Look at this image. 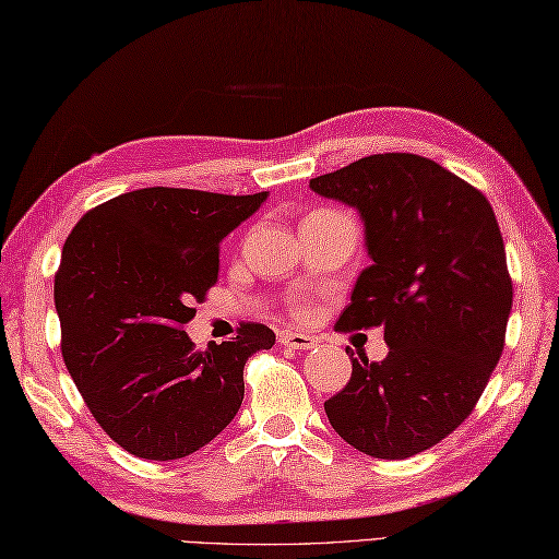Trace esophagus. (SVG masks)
I'll return each instance as SVG.
<instances>
[{"label": "esophagus", "instance_id": "1", "mask_svg": "<svg viewBox=\"0 0 559 559\" xmlns=\"http://www.w3.org/2000/svg\"><path fill=\"white\" fill-rule=\"evenodd\" d=\"M281 343L283 346H288L293 350H310L317 346L314 336L310 334H295V331H286V334H281Z\"/></svg>", "mask_w": 559, "mask_h": 559}]
</instances>
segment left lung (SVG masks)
<instances>
[{
    "label": "left lung",
    "mask_w": 559,
    "mask_h": 559,
    "mask_svg": "<svg viewBox=\"0 0 559 559\" xmlns=\"http://www.w3.org/2000/svg\"><path fill=\"white\" fill-rule=\"evenodd\" d=\"M360 213L372 264L338 329L382 326L389 353L353 358L324 403L331 427L374 459H408L468 418L504 348L512 278L490 201L430 158L377 153L310 180Z\"/></svg>",
    "instance_id": "left-lung-1"
}]
</instances>
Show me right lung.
I'll return each mask as SVG.
<instances>
[{
	"mask_svg": "<svg viewBox=\"0 0 559 559\" xmlns=\"http://www.w3.org/2000/svg\"><path fill=\"white\" fill-rule=\"evenodd\" d=\"M269 192L148 187L115 197L67 237L55 276L62 355L93 418L129 454H194L233 423L245 362L273 346L264 324L197 353L182 331L218 278V245Z\"/></svg>",
	"mask_w": 559,
	"mask_h": 559,
	"instance_id": "obj_1",
	"label": "right lung"
}]
</instances>
